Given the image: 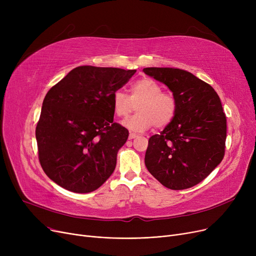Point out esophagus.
<instances>
[{
    "label": "esophagus",
    "instance_id": "obj_1",
    "mask_svg": "<svg viewBox=\"0 0 256 256\" xmlns=\"http://www.w3.org/2000/svg\"><path fill=\"white\" fill-rule=\"evenodd\" d=\"M136 137H137L136 134H134V132H130V135H128V139H130V140H132V139H135Z\"/></svg>",
    "mask_w": 256,
    "mask_h": 256
}]
</instances>
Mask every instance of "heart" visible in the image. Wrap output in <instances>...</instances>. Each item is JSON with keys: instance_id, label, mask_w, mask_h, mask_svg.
Returning a JSON list of instances; mask_svg holds the SVG:
<instances>
[{"instance_id": "b5f03b06", "label": "heart", "mask_w": 256, "mask_h": 256, "mask_svg": "<svg viewBox=\"0 0 256 256\" xmlns=\"http://www.w3.org/2000/svg\"><path fill=\"white\" fill-rule=\"evenodd\" d=\"M130 98L117 90L112 96L113 112L117 117H126L136 106L137 114L124 121V126L132 132H143L154 126L158 128L172 122L178 111V100L170 92H163L156 80L141 78L130 86Z\"/></svg>"}]
</instances>
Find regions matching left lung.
Instances as JSON below:
<instances>
[{
  "mask_svg": "<svg viewBox=\"0 0 256 256\" xmlns=\"http://www.w3.org/2000/svg\"><path fill=\"white\" fill-rule=\"evenodd\" d=\"M143 72L165 84L178 100L172 122L148 140L146 168L168 189H188L223 160L226 116L220 98L189 72L170 67H146Z\"/></svg>",
  "mask_w": 256,
  "mask_h": 256,
  "instance_id": "obj_1",
  "label": "left lung"
}]
</instances>
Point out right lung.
<instances>
[{"label": "right lung", "mask_w": 256, "mask_h": 256, "mask_svg": "<svg viewBox=\"0 0 256 256\" xmlns=\"http://www.w3.org/2000/svg\"><path fill=\"white\" fill-rule=\"evenodd\" d=\"M136 72L78 66L52 86L36 126L39 162L46 176L74 193L96 191L116 167L128 130L113 122V93Z\"/></svg>", "instance_id": "add662e5"}]
</instances>
